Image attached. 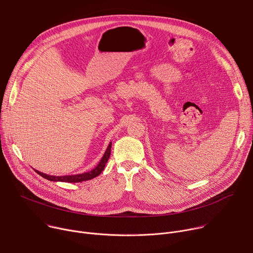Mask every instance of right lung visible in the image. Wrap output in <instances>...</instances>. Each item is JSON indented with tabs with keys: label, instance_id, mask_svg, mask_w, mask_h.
<instances>
[{
	"label": "right lung",
	"instance_id": "right-lung-1",
	"mask_svg": "<svg viewBox=\"0 0 253 253\" xmlns=\"http://www.w3.org/2000/svg\"><path fill=\"white\" fill-rule=\"evenodd\" d=\"M111 146H112V142L109 143L108 145L103 157L101 158L100 162L98 163V165L93 168L92 170L88 171V172H84V173H80V174H74V175H63V176H54V175H48L45 174L43 172H40L38 170L34 169L36 172H37L39 175H41L42 177H44L47 180H50V181H60V182H69V183H77V182H82V181H86V180H91L97 176H99L101 174V172L104 170L105 165L110 157L111 154Z\"/></svg>",
	"mask_w": 253,
	"mask_h": 253
}]
</instances>
